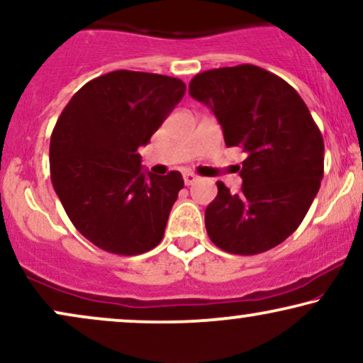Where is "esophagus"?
<instances>
[{"mask_svg":"<svg viewBox=\"0 0 363 363\" xmlns=\"http://www.w3.org/2000/svg\"><path fill=\"white\" fill-rule=\"evenodd\" d=\"M199 180V177L194 173H185L183 174V182H185V185H194V183Z\"/></svg>","mask_w":363,"mask_h":363,"instance_id":"34e87169","label":"esophagus"}]
</instances>
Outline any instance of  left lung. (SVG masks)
Returning <instances> with one entry per match:
<instances>
[{
	"label": "left lung",
	"mask_w": 363,
	"mask_h": 363,
	"mask_svg": "<svg viewBox=\"0 0 363 363\" xmlns=\"http://www.w3.org/2000/svg\"><path fill=\"white\" fill-rule=\"evenodd\" d=\"M190 96L216 114L227 146H239V194L217 182L205 210L213 244L240 256L266 252L293 234L323 178L325 145L310 109L286 80L242 64L195 75Z\"/></svg>",
	"instance_id": "8db88e82"
}]
</instances>
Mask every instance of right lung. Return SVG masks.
<instances>
[{"instance_id": "right-lung-1", "label": "right lung", "mask_w": 363, "mask_h": 363, "mask_svg": "<svg viewBox=\"0 0 363 363\" xmlns=\"http://www.w3.org/2000/svg\"><path fill=\"white\" fill-rule=\"evenodd\" d=\"M185 91L168 75L114 70L80 87L62 111L50 138L53 189L75 229L99 249L136 256L163 239L183 178L143 172L138 147Z\"/></svg>"}]
</instances>
